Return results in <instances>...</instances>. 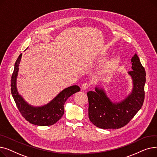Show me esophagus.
<instances>
[{
  "label": "esophagus",
  "mask_w": 157,
  "mask_h": 157,
  "mask_svg": "<svg viewBox=\"0 0 157 157\" xmlns=\"http://www.w3.org/2000/svg\"><path fill=\"white\" fill-rule=\"evenodd\" d=\"M89 87V85L88 83H83L81 85V88L83 90H86Z\"/></svg>",
  "instance_id": "esophagus-1"
}]
</instances>
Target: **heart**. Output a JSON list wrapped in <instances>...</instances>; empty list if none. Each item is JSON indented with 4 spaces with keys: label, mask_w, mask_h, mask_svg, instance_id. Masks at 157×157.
I'll list each match as a JSON object with an SVG mask.
<instances>
[{
    "label": "heart",
    "mask_w": 157,
    "mask_h": 157,
    "mask_svg": "<svg viewBox=\"0 0 157 157\" xmlns=\"http://www.w3.org/2000/svg\"><path fill=\"white\" fill-rule=\"evenodd\" d=\"M109 56L108 53H102L98 58V62L100 63L104 62ZM120 62L118 56H114L105 62L102 68V72L105 74H109L116 70Z\"/></svg>",
    "instance_id": "obj_1"
}]
</instances>
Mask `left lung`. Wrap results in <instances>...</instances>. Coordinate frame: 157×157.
Masks as SVG:
<instances>
[{
	"label": "left lung",
	"mask_w": 157,
	"mask_h": 157,
	"mask_svg": "<svg viewBox=\"0 0 157 157\" xmlns=\"http://www.w3.org/2000/svg\"><path fill=\"white\" fill-rule=\"evenodd\" d=\"M132 71L128 72L133 82L132 92L123 101L113 102L102 88L87 93L88 117L96 127L104 128H120L134 118L143 106L144 100L146 72L137 54L132 58Z\"/></svg>",
	"instance_id": "obj_1"
}]
</instances>
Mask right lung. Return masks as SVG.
<instances>
[{
    "instance_id": "1",
    "label": "right lung",
    "mask_w": 157,
    "mask_h": 157,
    "mask_svg": "<svg viewBox=\"0 0 157 157\" xmlns=\"http://www.w3.org/2000/svg\"><path fill=\"white\" fill-rule=\"evenodd\" d=\"M21 53L14 64V69L11 79V90L16 106L23 118L32 124L39 126L52 125L59 121L64 113V104L67 98L78 92L80 88L73 85L66 88L58 94L48 104L40 107H34L29 104L18 94L16 87L19 64L21 61Z\"/></svg>"
}]
</instances>
